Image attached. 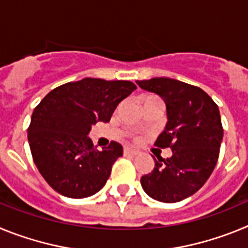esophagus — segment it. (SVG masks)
<instances>
[{
    "instance_id": "34e87169",
    "label": "esophagus",
    "mask_w": 248,
    "mask_h": 248,
    "mask_svg": "<svg viewBox=\"0 0 248 248\" xmlns=\"http://www.w3.org/2000/svg\"><path fill=\"white\" fill-rule=\"evenodd\" d=\"M139 154V151L135 150L133 148H125L124 149V155H131V156H134V155Z\"/></svg>"
}]
</instances>
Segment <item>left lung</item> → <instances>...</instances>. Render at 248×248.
<instances>
[{
	"mask_svg": "<svg viewBox=\"0 0 248 248\" xmlns=\"http://www.w3.org/2000/svg\"><path fill=\"white\" fill-rule=\"evenodd\" d=\"M166 105L165 128L155 145L170 146V157H154L153 171L140 179L144 191L160 202H179L199 191L214 171L222 143L220 110L209 94L180 80L157 77L137 80Z\"/></svg>",
	"mask_w": 248,
	"mask_h": 248,
	"instance_id": "left-lung-1",
	"label": "left lung"
}]
</instances>
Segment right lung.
Wrapping results in <instances>:
<instances>
[{
	"mask_svg": "<svg viewBox=\"0 0 248 248\" xmlns=\"http://www.w3.org/2000/svg\"><path fill=\"white\" fill-rule=\"evenodd\" d=\"M137 85L129 80L83 78L46 95L33 110L28 143L38 171L52 189L72 199L97 194L110 176L123 146L98 150L88 137L95 123H108Z\"/></svg>",
	"mask_w": 248,
	"mask_h": 248,
	"instance_id": "1",
	"label": "right lung"
}]
</instances>
